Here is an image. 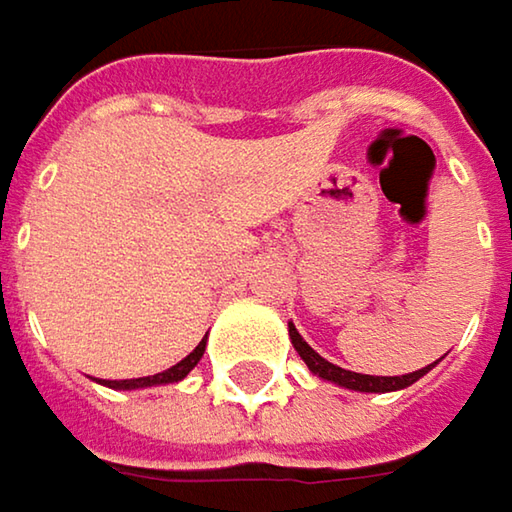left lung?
<instances>
[{"label":"left lung","mask_w":512,"mask_h":512,"mask_svg":"<svg viewBox=\"0 0 512 512\" xmlns=\"http://www.w3.org/2000/svg\"><path fill=\"white\" fill-rule=\"evenodd\" d=\"M288 335H291V344L294 349L300 352V358L306 361V367H309L314 376H320V379H326V382H335L341 384V387H349V390H361V393H387V390H402V387H408V384H414L417 379H422L434 364H428V367H422L417 373H408V376H364V373H352V370H344V367H338V364H332V361H326V358H320L314 349L303 341V335L294 329V323L288 326Z\"/></svg>","instance_id":"obj_1"}]
</instances>
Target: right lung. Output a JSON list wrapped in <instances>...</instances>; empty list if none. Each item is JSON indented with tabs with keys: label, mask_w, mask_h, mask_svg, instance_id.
Here are the masks:
<instances>
[{
	"label": "right lung",
	"mask_w": 512,
	"mask_h": 512,
	"mask_svg": "<svg viewBox=\"0 0 512 512\" xmlns=\"http://www.w3.org/2000/svg\"><path fill=\"white\" fill-rule=\"evenodd\" d=\"M203 349H206V338H203L198 347L192 349L180 364H174V367H168L165 373H157V376H145V379H122V382H101L107 384V387H116V390H136V387H154V384H171V382H180V379H186L192 370H195V364L201 361Z\"/></svg>",
	"instance_id": "obj_1"
}]
</instances>
